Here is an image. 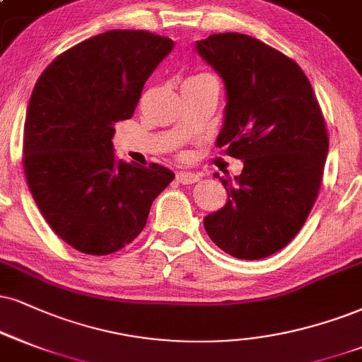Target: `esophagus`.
Instances as JSON below:
<instances>
[{
	"mask_svg": "<svg viewBox=\"0 0 362 362\" xmlns=\"http://www.w3.org/2000/svg\"><path fill=\"white\" fill-rule=\"evenodd\" d=\"M176 180L181 185H193V182L199 181V176L196 173H188V171H180L176 174Z\"/></svg>",
	"mask_w": 362,
	"mask_h": 362,
	"instance_id": "1",
	"label": "esophagus"
}]
</instances>
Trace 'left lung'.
<instances>
[{"label": "left lung", "instance_id": "left-lung-1", "mask_svg": "<svg viewBox=\"0 0 362 362\" xmlns=\"http://www.w3.org/2000/svg\"><path fill=\"white\" fill-rule=\"evenodd\" d=\"M196 50L225 82V124L216 146L243 160L228 202L204 218L223 252L242 260L274 255L292 242L317 199L329 137L320 105L292 58L242 33H216Z\"/></svg>", "mask_w": 362, "mask_h": 362}]
</instances>
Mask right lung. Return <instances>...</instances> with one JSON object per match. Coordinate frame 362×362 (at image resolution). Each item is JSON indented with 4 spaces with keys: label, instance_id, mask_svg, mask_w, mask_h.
<instances>
[{
    "label": "right lung",
    "instance_id": "1",
    "mask_svg": "<svg viewBox=\"0 0 362 362\" xmlns=\"http://www.w3.org/2000/svg\"><path fill=\"white\" fill-rule=\"evenodd\" d=\"M171 38L110 30L58 55L31 93L23 168L50 228L78 252L109 255L144 230L171 169L124 163L114 124L131 119L146 80L173 50Z\"/></svg>",
    "mask_w": 362,
    "mask_h": 362
}]
</instances>
